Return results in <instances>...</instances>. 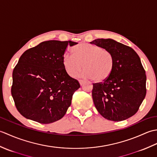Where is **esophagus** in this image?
Returning a JSON list of instances; mask_svg holds the SVG:
<instances>
[{"label": "esophagus", "instance_id": "34e87169", "mask_svg": "<svg viewBox=\"0 0 157 157\" xmlns=\"http://www.w3.org/2000/svg\"><path fill=\"white\" fill-rule=\"evenodd\" d=\"M79 84H80V85H81V86H82L83 84H84V82H85V81H84V80H83V79H79Z\"/></svg>", "mask_w": 157, "mask_h": 157}]
</instances>
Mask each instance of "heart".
Instances as JSON below:
<instances>
[{"mask_svg": "<svg viewBox=\"0 0 157 157\" xmlns=\"http://www.w3.org/2000/svg\"><path fill=\"white\" fill-rule=\"evenodd\" d=\"M73 55H65L63 63L66 72L75 77L82 71L84 65V78L95 82L107 79L114 69L115 60L112 52L101 46L88 43H79L71 48Z\"/></svg>", "mask_w": 157, "mask_h": 157, "instance_id": "b5f03b06", "label": "heart"}]
</instances>
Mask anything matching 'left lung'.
Here are the masks:
<instances>
[{
  "instance_id": "left-lung-1",
  "label": "left lung",
  "mask_w": 157,
  "mask_h": 157,
  "mask_svg": "<svg viewBox=\"0 0 157 157\" xmlns=\"http://www.w3.org/2000/svg\"><path fill=\"white\" fill-rule=\"evenodd\" d=\"M92 44L107 49L114 56L109 78L93 84L94 104L103 117L121 121L135 115L145 98L146 75L139 56L131 47L112 39H96Z\"/></svg>"
}]
</instances>
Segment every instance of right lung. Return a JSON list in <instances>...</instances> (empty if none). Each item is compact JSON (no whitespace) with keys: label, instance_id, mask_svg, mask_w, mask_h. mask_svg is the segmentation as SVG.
I'll list each match as a JSON object with an SVG mask.
<instances>
[{"label":"right lung","instance_id":"add662e5","mask_svg":"<svg viewBox=\"0 0 157 157\" xmlns=\"http://www.w3.org/2000/svg\"><path fill=\"white\" fill-rule=\"evenodd\" d=\"M71 41L48 40L23 53L13 71L11 94L20 114L40 123L61 119L80 84L70 77L63 59Z\"/></svg>","mask_w":157,"mask_h":157}]
</instances>
